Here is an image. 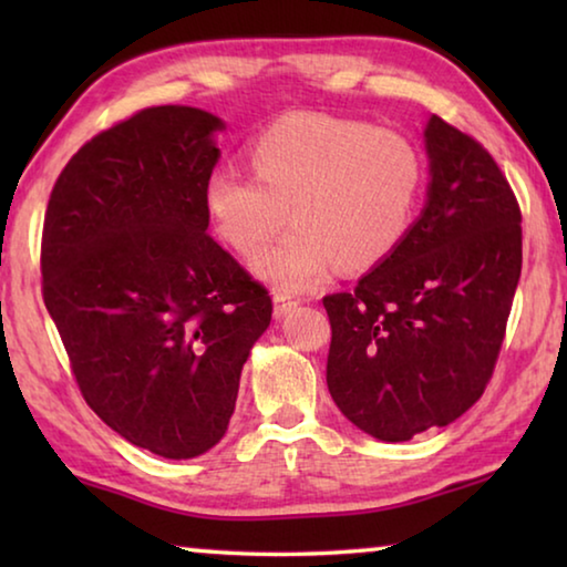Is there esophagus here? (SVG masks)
Segmentation results:
<instances>
[{
    "instance_id": "obj_1",
    "label": "esophagus",
    "mask_w": 567,
    "mask_h": 567,
    "mask_svg": "<svg viewBox=\"0 0 567 567\" xmlns=\"http://www.w3.org/2000/svg\"><path fill=\"white\" fill-rule=\"evenodd\" d=\"M272 302H275V318H285L287 312H292L297 307V300H292V297H287L282 292H275Z\"/></svg>"
}]
</instances>
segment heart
<instances>
[{
  "mask_svg": "<svg viewBox=\"0 0 567 567\" xmlns=\"http://www.w3.org/2000/svg\"><path fill=\"white\" fill-rule=\"evenodd\" d=\"M252 175L219 167L205 182L217 235L252 257L282 292L320 285L340 265L362 272L395 252L415 219L425 162L412 140L388 127L320 112L287 114L247 147Z\"/></svg>",
  "mask_w": 567,
  "mask_h": 567,
  "instance_id": "heart-1",
  "label": "heart"
}]
</instances>
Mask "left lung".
I'll return each instance as SVG.
<instances>
[{
	"label": "left lung",
	"mask_w": 567,
	"mask_h": 567,
	"mask_svg": "<svg viewBox=\"0 0 567 567\" xmlns=\"http://www.w3.org/2000/svg\"><path fill=\"white\" fill-rule=\"evenodd\" d=\"M427 203L352 292L328 295L334 405L385 443L445 427L493 378L523 267L520 205L477 140L433 114Z\"/></svg>",
	"instance_id": "1"
}]
</instances>
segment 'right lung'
<instances>
[{"instance_id":"obj_1","label":"right lung","mask_w":567,"mask_h":567,"mask_svg":"<svg viewBox=\"0 0 567 567\" xmlns=\"http://www.w3.org/2000/svg\"><path fill=\"white\" fill-rule=\"evenodd\" d=\"M223 127L179 104L132 114L66 162L44 215L42 295L82 398L169 460L223 440L272 320L265 287L207 235Z\"/></svg>"}]
</instances>
